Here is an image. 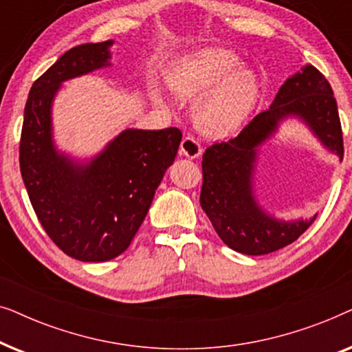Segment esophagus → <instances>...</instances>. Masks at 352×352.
<instances>
[{"label":"esophagus","mask_w":352,"mask_h":352,"mask_svg":"<svg viewBox=\"0 0 352 352\" xmlns=\"http://www.w3.org/2000/svg\"><path fill=\"white\" fill-rule=\"evenodd\" d=\"M179 153L182 157L187 158H197L201 153V146L199 141H195L194 138L187 136L182 139L181 147H179Z\"/></svg>","instance_id":"34e87169"}]
</instances>
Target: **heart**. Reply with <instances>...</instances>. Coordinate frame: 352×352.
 <instances>
[{"label":"heart","instance_id":"b5f03b06","mask_svg":"<svg viewBox=\"0 0 352 352\" xmlns=\"http://www.w3.org/2000/svg\"><path fill=\"white\" fill-rule=\"evenodd\" d=\"M168 83L179 98L206 93L195 107V123L218 138L237 133L261 98L259 75L240 67L239 56L223 47H204L181 57L168 74Z\"/></svg>","mask_w":352,"mask_h":352}]
</instances>
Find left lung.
Listing matches in <instances>:
<instances>
[{
	"label": "left lung",
	"mask_w": 352,
	"mask_h": 352,
	"mask_svg": "<svg viewBox=\"0 0 352 352\" xmlns=\"http://www.w3.org/2000/svg\"><path fill=\"white\" fill-rule=\"evenodd\" d=\"M288 117L300 118L322 146L343 160V133L333 91L316 67L305 65L280 86L271 107L258 113L237 138L216 142L201 160L200 205L221 240L243 254H267L295 242L311 219L280 221L258 205L253 175L258 147Z\"/></svg>",
	"instance_id": "1"
}]
</instances>
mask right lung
Segmentation results:
<instances>
[{
  "label": "right lung",
  "instance_id": "add662e5",
  "mask_svg": "<svg viewBox=\"0 0 352 352\" xmlns=\"http://www.w3.org/2000/svg\"><path fill=\"white\" fill-rule=\"evenodd\" d=\"M112 45L72 47L33 83L19 147L23 184L43 229L65 254L86 263L109 261L129 247L182 139L177 128L124 129L91 162L57 151L51 120L57 91L110 65Z\"/></svg>",
  "mask_w": 352,
  "mask_h": 352
}]
</instances>
